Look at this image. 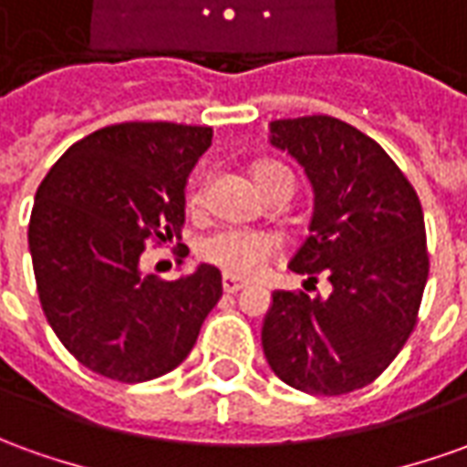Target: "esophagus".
Masks as SVG:
<instances>
[{
    "instance_id": "1",
    "label": "esophagus",
    "mask_w": 467,
    "mask_h": 467,
    "mask_svg": "<svg viewBox=\"0 0 467 467\" xmlns=\"http://www.w3.org/2000/svg\"><path fill=\"white\" fill-rule=\"evenodd\" d=\"M244 287H246V282H241L236 276H223V292H226V295H236V292Z\"/></svg>"
}]
</instances>
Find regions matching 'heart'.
Returning <instances> with one entry per match:
<instances>
[{
    "mask_svg": "<svg viewBox=\"0 0 467 467\" xmlns=\"http://www.w3.org/2000/svg\"><path fill=\"white\" fill-rule=\"evenodd\" d=\"M269 170L276 167H256V175H265ZM192 202H201V191L192 195ZM276 241L266 234H254V231H236V228H226V231H215L211 236H205L201 244L202 259H208L211 265L223 269L226 275L236 276H252L256 275L269 256H275Z\"/></svg>",
    "mask_w": 467,
    "mask_h": 467,
    "instance_id": "obj_1",
    "label": "heart"
}]
</instances>
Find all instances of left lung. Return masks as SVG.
<instances>
[{
  "instance_id": "8db88e82",
  "label": "left lung",
  "mask_w": 467,
  "mask_h": 467,
  "mask_svg": "<svg viewBox=\"0 0 467 467\" xmlns=\"http://www.w3.org/2000/svg\"><path fill=\"white\" fill-rule=\"evenodd\" d=\"M269 144L313 188L310 236L289 269L327 295L272 292L262 346L285 384L337 397L368 387L414 330L430 259L417 192L381 144L333 117L279 119Z\"/></svg>"
}]
</instances>
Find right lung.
<instances>
[{"mask_svg":"<svg viewBox=\"0 0 467 467\" xmlns=\"http://www.w3.org/2000/svg\"><path fill=\"white\" fill-rule=\"evenodd\" d=\"M211 140V127L170 121L104 127L67 147L37 188L27 241L40 305L96 374L140 384L172 371L223 295L213 265L172 282L140 265L152 239H180L185 185Z\"/></svg>","mask_w":467,"mask_h":467,"instance_id":"add662e5","label":"right lung"}]
</instances>
